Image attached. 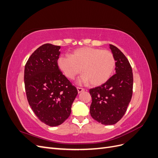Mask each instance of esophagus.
<instances>
[{
  "label": "esophagus",
  "instance_id": "obj_1",
  "mask_svg": "<svg viewBox=\"0 0 158 158\" xmlns=\"http://www.w3.org/2000/svg\"><path fill=\"white\" fill-rule=\"evenodd\" d=\"M77 90H78V93H80V92H83V91H84L85 89H84V88H80V87H77Z\"/></svg>",
  "mask_w": 158,
  "mask_h": 158
}]
</instances>
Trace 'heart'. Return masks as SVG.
<instances>
[{"mask_svg": "<svg viewBox=\"0 0 158 158\" xmlns=\"http://www.w3.org/2000/svg\"><path fill=\"white\" fill-rule=\"evenodd\" d=\"M59 68L66 78L74 80L81 71L80 82L99 85L111 78L115 60L111 51L85 47L74 50L70 56L61 55L57 61Z\"/></svg>", "mask_w": 158, "mask_h": 158, "instance_id": "1", "label": "heart"}]
</instances>
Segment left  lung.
<instances>
[{
    "label": "left lung",
    "mask_w": 158,
    "mask_h": 158,
    "mask_svg": "<svg viewBox=\"0 0 158 158\" xmlns=\"http://www.w3.org/2000/svg\"><path fill=\"white\" fill-rule=\"evenodd\" d=\"M115 60L116 74L106 83L89 89L92 98L89 112L92 117L103 125L117 123L125 114L133 88V74L127 58L117 47L110 45Z\"/></svg>",
    "instance_id": "left-lung-1"
}]
</instances>
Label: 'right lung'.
<instances>
[{
    "label": "right lung",
    "mask_w": 158,
    "mask_h": 158,
    "mask_svg": "<svg viewBox=\"0 0 158 158\" xmlns=\"http://www.w3.org/2000/svg\"><path fill=\"white\" fill-rule=\"evenodd\" d=\"M60 48L50 44L40 46L28 59L24 69L28 103L37 118L50 127L60 125L69 118L78 94L59 69Z\"/></svg>",
    "instance_id": "add662e5"
}]
</instances>
